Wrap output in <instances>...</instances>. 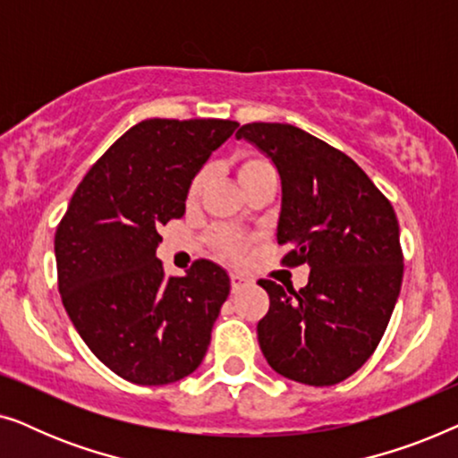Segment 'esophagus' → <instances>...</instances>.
I'll use <instances>...</instances> for the list:
<instances>
[{
    "instance_id": "34e87169",
    "label": "esophagus",
    "mask_w": 458,
    "mask_h": 458,
    "mask_svg": "<svg viewBox=\"0 0 458 458\" xmlns=\"http://www.w3.org/2000/svg\"><path fill=\"white\" fill-rule=\"evenodd\" d=\"M246 285H248L246 277H242L240 273H231V292L237 293L240 290H243Z\"/></svg>"
}]
</instances>
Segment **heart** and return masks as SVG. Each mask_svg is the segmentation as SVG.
Instances as JSON below:
<instances>
[{"instance_id": "heart-1", "label": "heart", "mask_w": 458, "mask_h": 458, "mask_svg": "<svg viewBox=\"0 0 458 458\" xmlns=\"http://www.w3.org/2000/svg\"><path fill=\"white\" fill-rule=\"evenodd\" d=\"M273 173L275 168L271 165V160L265 158L262 154L243 152L240 158H237V179H240L243 190H246L248 185H252L256 179L265 177V174H273ZM208 181H210L208 168H199V171L193 174L185 190L187 206H193L199 202V198H202L206 187H208ZM210 242L212 246H215L223 256H227V259H240L250 246V237L237 233V231L227 229V227H218L212 231Z\"/></svg>"}]
</instances>
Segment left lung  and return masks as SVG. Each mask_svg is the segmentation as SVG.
<instances>
[{
  "label": "left lung",
  "mask_w": 458,
  "mask_h": 458,
  "mask_svg": "<svg viewBox=\"0 0 458 458\" xmlns=\"http://www.w3.org/2000/svg\"><path fill=\"white\" fill-rule=\"evenodd\" d=\"M248 140L277 166L284 265H309L302 290L260 279L271 306L259 321L268 365L306 386H334L375 352L403 285V248L390 199L365 171L318 137L281 123H250Z\"/></svg>",
  "instance_id": "left-lung-1"
}]
</instances>
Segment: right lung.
<instances>
[{
  "instance_id": "obj_1",
  "label": "right lung",
  "mask_w": 458,
  "mask_h": 458,
  "mask_svg": "<svg viewBox=\"0 0 458 458\" xmlns=\"http://www.w3.org/2000/svg\"><path fill=\"white\" fill-rule=\"evenodd\" d=\"M235 121L149 118L89 168L55 231L62 304L93 354L118 377L165 386L202 362L229 296L221 267L196 260L166 277L160 225L185 215V190Z\"/></svg>"
}]
</instances>
